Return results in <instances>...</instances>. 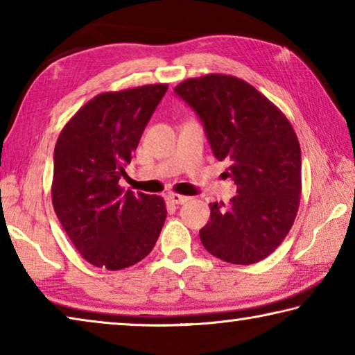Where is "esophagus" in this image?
I'll use <instances>...</instances> for the list:
<instances>
[{
	"instance_id": "esophagus-1",
	"label": "esophagus",
	"mask_w": 355,
	"mask_h": 355,
	"mask_svg": "<svg viewBox=\"0 0 355 355\" xmlns=\"http://www.w3.org/2000/svg\"><path fill=\"white\" fill-rule=\"evenodd\" d=\"M167 200L173 203V205H182V203H186L189 200V197L182 196V194H175V192H169V194H167Z\"/></svg>"
}]
</instances>
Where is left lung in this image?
I'll return each instance as SVG.
<instances>
[{
	"label": "left lung",
	"instance_id": "1",
	"mask_svg": "<svg viewBox=\"0 0 355 355\" xmlns=\"http://www.w3.org/2000/svg\"><path fill=\"white\" fill-rule=\"evenodd\" d=\"M173 92L199 116L213 155L230 163L236 184L228 205L209 203L203 248L227 263H258L284 241L299 209L300 147L290 120L236 76L189 78Z\"/></svg>",
	"mask_w": 355,
	"mask_h": 355
}]
</instances>
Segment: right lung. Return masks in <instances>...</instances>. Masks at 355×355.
Segmentation results:
<instances>
[{"label": "right lung", "instance_id": "right-lung-1", "mask_svg": "<svg viewBox=\"0 0 355 355\" xmlns=\"http://www.w3.org/2000/svg\"><path fill=\"white\" fill-rule=\"evenodd\" d=\"M167 84L98 94L71 117L55 147L51 199L84 260L110 271L152 252L166 220L163 197L125 191L119 180Z\"/></svg>", "mask_w": 355, "mask_h": 355}]
</instances>
